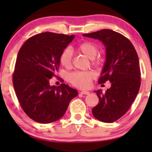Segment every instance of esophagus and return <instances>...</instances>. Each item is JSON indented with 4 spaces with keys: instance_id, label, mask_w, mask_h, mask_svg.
<instances>
[{
    "instance_id": "obj_1",
    "label": "esophagus",
    "mask_w": 152,
    "mask_h": 152,
    "mask_svg": "<svg viewBox=\"0 0 152 152\" xmlns=\"http://www.w3.org/2000/svg\"><path fill=\"white\" fill-rule=\"evenodd\" d=\"M80 93L83 95H88L90 93H89L88 91H81Z\"/></svg>"
}]
</instances>
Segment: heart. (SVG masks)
I'll use <instances>...</instances> for the list:
<instances>
[{
  "label": "heart",
  "mask_w": 152,
  "mask_h": 152,
  "mask_svg": "<svg viewBox=\"0 0 152 152\" xmlns=\"http://www.w3.org/2000/svg\"><path fill=\"white\" fill-rule=\"evenodd\" d=\"M77 49L89 59H92L93 65L95 66L101 65V60L95 58L98 53V48L94 43L91 41H84L78 45ZM72 59V53L71 50L69 48L64 49L59 57L60 64L66 68L71 67ZM94 77V73L91 71H75L68 75V80L77 88L86 89L91 86Z\"/></svg>",
  "instance_id": "heart-1"
}]
</instances>
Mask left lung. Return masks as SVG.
Returning <instances> with one entry per match:
<instances>
[{"label": "left lung", "instance_id": "8db88e82", "mask_svg": "<svg viewBox=\"0 0 152 152\" xmlns=\"http://www.w3.org/2000/svg\"><path fill=\"white\" fill-rule=\"evenodd\" d=\"M83 36L100 40L106 47V62L98 83L109 81L111 86L104 93L101 89L95 91L99 100L92 113L99 121L111 123L127 112L140 89L138 54L126 37L111 30L104 29Z\"/></svg>", "mask_w": 152, "mask_h": 152}]
</instances>
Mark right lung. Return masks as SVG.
I'll list each match as a JSON object with an SVG mask.
<instances>
[{
  "instance_id": "obj_1",
  "label": "right lung",
  "mask_w": 152,
  "mask_h": 152,
  "mask_svg": "<svg viewBox=\"0 0 152 152\" xmlns=\"http://www.w3.org/2000/svg\"><path fill=\"white\" fill-rule=\"evenodd\" d=\"M75 35L43 32L29 38L18 51L12 81L20 107L34 121L47 124L66 113L77 91L62 83L50 86L59 70L60 54Z\"/></svg>"
}]
</instances>
